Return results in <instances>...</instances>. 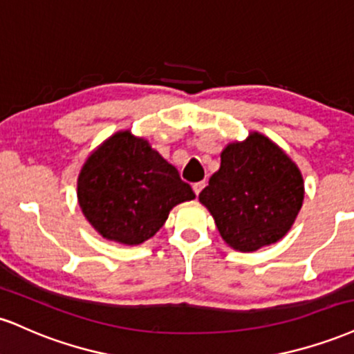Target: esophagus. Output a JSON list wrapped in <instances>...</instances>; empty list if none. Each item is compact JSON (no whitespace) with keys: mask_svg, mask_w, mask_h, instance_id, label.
I'll return each mask as SVG.
<instances>
[{"mask_svg":"<svg viewBox=\"0 0 354 354\" xmlns=\"http://www.w3.org/2000/svg\"><path fill=\"white\" fill-rule=\"evenodd\" d=\"M203 187H205V182H195V184L192 185V189H194V192H195V195H198L202 192V189Z\"/></svg>","mask_w":354,"mask_h":354,"instance_id":"esophagus-1","label":"esophagus"}]
</instances>
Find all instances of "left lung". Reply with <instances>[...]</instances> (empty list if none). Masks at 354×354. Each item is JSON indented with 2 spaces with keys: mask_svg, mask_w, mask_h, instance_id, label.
<instances>
[{
  "mask_svg": "<svg viewBox=\"0 0 354 354\" xmlns=\"http://www.w3.org/2000/svg\"><path fill=\"white\" fill-rule=\"evenodd\" d=\"M300 169L268 137L252 132L220 153V169L198 195L234 250L255 252L288 234L303 205Z\"/></svg>",
  "mask_w": 354,
  "mask_h": 354,
  "instance_id": "8db88e82",
  "label": "left lung"
}]
</instances>
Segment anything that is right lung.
<instances>
[{"mask_svg":"<svg viewBox=\"0 0 354 354\" xmlns=\"http://www.w3.org/2000/svg\"><path fill=\"white\" fill-rule=\"evenodd\" d=\"M192 187L142 137L120 131L87 157L77 177V202L104 239L144 243L177 203L194 201Z\"/></svg>","mask_w":354,"mask_h":354,"instance_id":"1","label":"right lung"}]
</instances>
